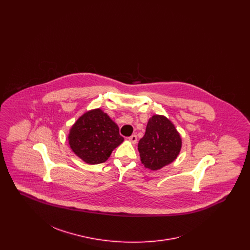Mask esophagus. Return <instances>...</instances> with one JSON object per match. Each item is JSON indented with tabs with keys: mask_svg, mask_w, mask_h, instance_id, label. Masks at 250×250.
<instances>
[{
	"mask_svg": "<svg viewBox=\"0 0 250 250\" xmlns=\"http://www.w3.org/2000/svg\"><path fill=\"white\" fill-rule=\"evenodd\" d=\"M128 141L133 144H136L138 142V138H137V135H132L129 138H128Z\"/></svg>",
	"mask_w": 250,
	"mask_h": 250,
	"instance_id": "esophagus-1",
	"label": "esophagus"
}]
</instances>
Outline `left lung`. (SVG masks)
I'll use <instances>...</instances> for the list:
<instances>
[{"instance_id": "left-lung-1", "label": "left lung", "mask_w": 250, "mask_h": 250, "mask_svg": "<svg viewBox=\"0 0 250 250\" xmlns=\"http://www.w3.org/2000/svg\"><path fill=\"white\" fill-rule=\"evenodd\" d=\"M182 139L174 125L163 115L152 116L138 144L142 163L157 170L173 162L181 151Z\"/></svg>"}]
</instances>
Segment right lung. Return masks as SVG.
I'll return each mask as SVG.
<instances>
[{
	"label": "right lung",
	"mask_w": 250,
	"mask_h": 250,
	"mask_svg": "<svg viewBox=\"0 0 250 250\" xmlns=\"http://www.w3.org/2000/svg\"><path fill=\"white\" fill-rule=\"evenodd\" d=\"M72 151L84 162L95 165L107 160L124 142L118 125L100 108L85 112L68 134Z\"/></svg>",
	"instance_id": "obj_1"
}]
</instances>
